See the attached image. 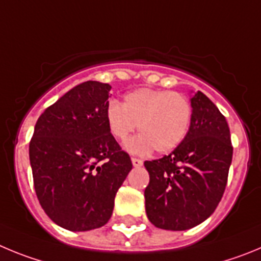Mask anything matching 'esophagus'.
Segmentation results:
<instances>
[{
  "label": "esophagus",
  "mask_w": 261,
  "mask_h": 261,
  "mask_svg": "<svg viewBox=\"0 0 261 261\" xmlns=\"http://www.w3.org/2000/svg\"><path fill=\"white\" fill-rule=\"evenodd\" d=\"M131 161H133V165L135 166V168H139V166L143 165L142 160L136 159V157H133V159H131Z\"/></svg>",
  "instance_id": "1"
}]
</instances>
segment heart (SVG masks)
Listing matches in <instances>:
<instances>
[{"label": "heart", "instance_id": "b5f03b06", "mask_svg": "<svg viewBox=\"0 0 261 261\" xmlns=\"http://www.w3.org/2000/svg\"><path fill=\"white\" fill-rule=\"evenodd\" d=\"M107 122L110 134L125 140L136 128L140 134L126 142L133 153L170 152L189 134L192 105L183 93L168 90L139 88L126 93L123 102L109 101Z\"/></svg>", "mask_w": 261, "mask_h": 261}]
</instances>
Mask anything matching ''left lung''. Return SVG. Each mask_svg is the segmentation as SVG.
I'll return each instance as SVG.
<instances>
[{"label": "left lung", "mask_w": 261, "mask_h": 261, "mask_svg": "<svg viewBox=\"0 0 261 261\" xmlns=\"http://www.w3.org/2000/svg\"><path fill=\"white\" fill-rule=\"evenodd\" d=\"M187 136L174 151L145 161V212L156 227L187 230L210 217L224 195L233 145L226 118L203 92L191 98Z\"/></svg>", "instance_id": "1"}]
</instances>
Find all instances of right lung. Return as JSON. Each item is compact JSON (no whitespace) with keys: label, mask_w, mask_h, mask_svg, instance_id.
I'll return each instance as SVG.
<instances>
[{"label":"right lung","mask_w":261,"mask_h":261,"mask_svg":"<svg viewBox=\"0 0 261 261\" xmlns=\"http://www.w3.org/2000/svg\"><path fill=\"white\" fill-rule=\"evenodd\" d=\"M107 83L88 81L46 108L30 142L34 186L44 212L71 231L101 227L133 169L107 122Z\"/></svg>","instance_id":"add662e5"}]
</instances>
